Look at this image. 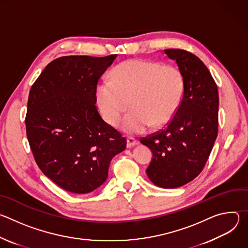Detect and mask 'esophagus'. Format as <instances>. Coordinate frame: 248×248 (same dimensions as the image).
<instances>
[{"mask_svg":"<svg viewBox=\"0 0 248 248\" xmlns=\"http://www.w3.org/2000/svg\"><path fill=\"white\" fill-rule=\"evenodd\" d=\"M136 144H137V141H136L133 137H128V138L126 139V146H127L128 148L133 147V146H135Z\"/></svg>","mask_w":248,"mask_h":248,"instance_id":"obj_1","label":"esophagus"}]
</instances>
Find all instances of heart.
<instances>
[{
    "label": "heart",
    "instance_id": "obj_1",
    "mask_svg": "<svg viewBox=\"0 0 248 248\" xmlns=\"http://www.w3.org/2000/svg\"><path fill=\"white\" fill-rule=\"evenodd\" d=\"M184 94L185 78L179 67L147 60L120 63L111 79H102L95 89L99 111L111 125L118 124L130 105L120 125L128 134L168 124L178 112Z\"/></svg>",
    "mask_w": 248,
    "mask_h": 248
}]
</instances>
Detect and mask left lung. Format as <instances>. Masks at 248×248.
<instances>
[{
  "label": "left lung",
  "mask_w": 248,
  "mask_h": 248,
  "mask_svg": "<svg viewBox=\"0 0 248 248\" xmlns=\"http://www.w3.org/2000/svg\"><path fill=\"white\" fill-rule=\"evenodd\" d=\"M165 54L174 60L185 78V94L167 127L140 139L153 153L146 170L163 188H176L202 171L218 135L219 94L209 69L195 55L181 49Z\"/></svg>",
  "instance_id": "1"
}]
</instances>
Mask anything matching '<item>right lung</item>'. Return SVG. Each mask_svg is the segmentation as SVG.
<instances>
[{
	"instance_id": "obj_1",
	"label": "right lung",
	"mask_w": 248,
	"mask_h": 248,
	"mask_svg": "<svg viewBox=\"0 0 248 248\" xmlns=\"http://www.w3.org/2000/svg\"><path fill=\"white\" fill-rule=\"evenodd\" d=\"M116 58H58L31 86L25 118L31 151L43 173L68 192L101 186L112 159L126 147L95 106L98 80Z\"/></svg>"
}]
</instances>
